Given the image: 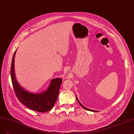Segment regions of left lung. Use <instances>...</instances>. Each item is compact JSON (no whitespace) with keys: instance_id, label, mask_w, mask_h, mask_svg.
Listing matches in <instances>:
<instances>
[{"instance_id":"left-lung-1","label":"left lung","mask_w":134,"mask_h":134,"mask_svg":"<svg viewBox=\"0 0 134 134\" xmlns=\"http://www.w3.org/2000/svg\"><path fill=\"white\" fill-rule=\"evenodd\" d=\"M76 99H77V101L78 102H79V103L80 104V105L81 106V107L84 108V109H85V110H89V111H93V112H95V111H95V110H91V109H87V108H85V107H84V106H83L80 103V101H79V100H78V99L76 98Z\"/></svg>"}]
</instances>
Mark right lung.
Masks as SVG:
<instances>
[{
    "instance_id": "1",
    "label": "right lung",
    "mask_w": 134,
    "mask_h": 134,
    "mask_svg": "<svg viewBox=\"0 0 134 134\" xmlns=\"http://www.w3.org/2000/svg\"><path fill=\"white\" fill-rule=\"evenodd\" d=\"M14 53L10 69L12 82L15 95L20 102L29 109L40 113L47 112L51 110L57 100L59 92L62 82L60 78L52 80L48 89L43 93L35 94L25 91L18 84L14 73Z\"/></svg>"
}]
</instances>
